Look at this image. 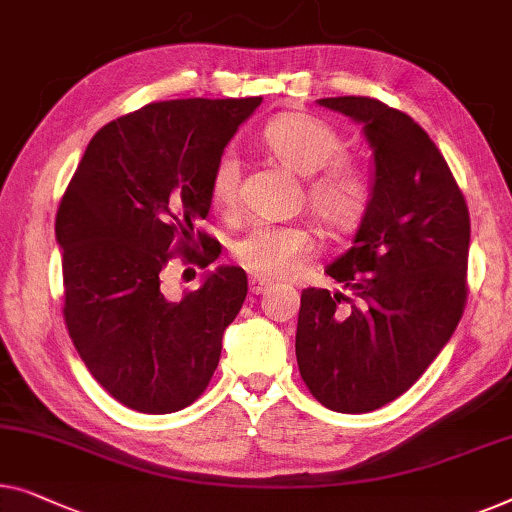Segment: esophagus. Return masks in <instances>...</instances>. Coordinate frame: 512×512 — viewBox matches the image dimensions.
Listing matches in <instances>:
<instances>
[{"label":"esophagus","mask_w":512,"mask_h":512,"mask_svg":"<svg viewBox=\"0 0 512 512\" xmlns=\"http://www.w3.org/2000/svg\"><path fill=\"white\" fill-rule=\"evenodd\" d=\"M270 286H272V281H270V279H265V277H261V274H254V277L249 279V291H251V293H256V295L265 293V291H268Z\"/></svg>","instance_id":"1"}]
</instances>
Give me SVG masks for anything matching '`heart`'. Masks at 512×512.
<instances>
[{"label": "heart", "instance_id": "b5f03b06", "mask_svg": "<svg viewBox=\"0 0 512 512\" xmlns=\"http://www.w3.org/2000/svg\"><path fill=\"white\" fill-rule=\"evenodd\" d=\"M261 143L272 157L309 177L305 201L318 224L330 233H353L372 205V184L344 157L339 133L318 117L284 113L265 124ZM240 198V164L233 152L217 159L210 175V203L217 212H233ZM314 233L305 224H256L233 244L242 268L265 277H286L314 251Z\"/></svg>", "mask_w": 512, "mask_h": 512}]
</instances>
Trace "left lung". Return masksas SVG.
Here are the masks:
<instances>
[{
    "instance_id": "1",
    "label": "left lung",
    "mask_w": 512,
    "mask_h": 512,
    "mask_svg": "<svg viewBox=\"0 0 512 512\" xmlns=\"http://www.w3.org/2000/svg\"><path fill=\"white\" fill-rule=\"evenodd\" d=\"M318 103L365 127L376 173L353 247L325 270L348 295L302 291L295 355L323 406L369 413L404 395L453 337L469 295V207L439 147L402 110L369 96Z\"/></svg>"
}]
</instances>
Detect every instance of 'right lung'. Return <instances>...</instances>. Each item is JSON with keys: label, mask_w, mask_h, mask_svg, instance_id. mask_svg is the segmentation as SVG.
Wrapping results in <instances>:
<instances>
[{"label": "right lung", "mask_w": 512, "mask_h": 512, "mask_svg": "<svg viewBox=\"0 0 512 512\" xmlns=\"http://www.w3.org/2000/svg\"><path fill=\"white\" fill-rule=\"evenodd\" d=\"M261 101L175 99L117 117L96 131L59 203L66 330L101 388L133 411L194 404L247 298L242 268H217L182 298L164 277L175 258L198 268L219 258L196 224L210 212L214 164Z\"/></svg>", "instance_id": "1"}]
</instances>
